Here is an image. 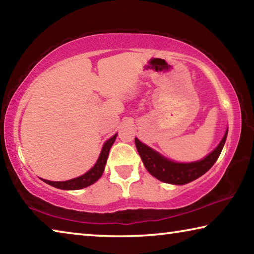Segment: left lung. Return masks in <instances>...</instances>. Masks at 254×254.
I'll return each instance as SVG.
<instances>
[{
	"label": "left lung",
	"mask_w": 254,
	"mask_h": 254,
	"mask_svg": "<svg viewBox=\"0 0 254 254\" xmlns=\"http://www.w3.org/2000/svg\"><path fill=\"white\" fill-rule=\"evenodd\" d=\"M227 136V131L223 136L217 148L210 152L203 160L196 162L180 163L170 161L168 159L163 158L158 152L154 151L148 145L143 144L135 137V147L137 149L141 159L144 163V167L151 174L153 177L161 180L163 183L174 184V185H185L192 182L212 168L213 165L220 157L222 149L224 147Z\"/></svg>",
	"instance_id": "left-lung-1"
}]
</instances>
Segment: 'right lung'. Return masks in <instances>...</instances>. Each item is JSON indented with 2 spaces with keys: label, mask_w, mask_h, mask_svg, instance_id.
Here are the masks:
<instances>
[{
  "label": "right lung",
  "mask_w": 254,
  "mask_h": 254,
  "mask_svg": "<svg viewBox=\"0 0 254 254\" xmlns=\"http://www.w3.org/2000/svg\"><path fill=\"white\" fill-rule=\"evenodd\" d=\"M115 139H117V134L106 141L105 144L103 145L100 158H98L95 166H94L91 170L87 171V173L84 174L83 176H80V177L66 180V182H50V180H46V179H42V180L48 185H50V186H54L59 189H66V190H75V189H81V188L88 187L89 185L94 184L96 180L100 179L101 176L103 175V171H104L105 163L107 160V156H109L110 149L112 147V144L114 143Z\"/></svg>",
  "instance_id": "obj_1"
}]
</instances>
